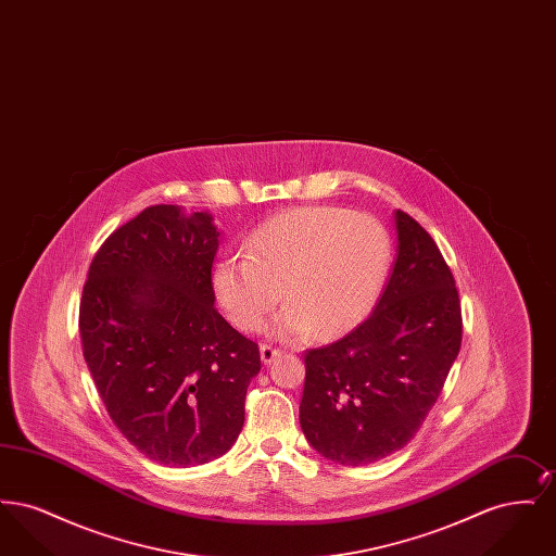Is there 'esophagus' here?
<instances>
[{
	"instance_id": "1",
	"label": "esophagus",
	"mask_w": 556,
	"mask_h": 556,
	"mask_svg": "<svg viewBox=\"0 0 556 556\" xmlns=\"http://www.w3.org/2000/svg\"><path fill=\"white\" fill-rule=\"evenodd\" d=\"M277 356H281V350L279 348H273L270 344L261 345V358L265 365H270Z\"/></svg>"
}]
</instances>
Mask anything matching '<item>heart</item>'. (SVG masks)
Masks as SVG:
<instances>
[{"label":"heart","instance_id":"1","mask_svg":"<svg viewBox=\"0 0 556 556\" xmlns=\"http://www.w3.org/2000/svg\"><path fill=\"white\" fill-rule=\"evenodd\" d=\"M392 239L365 212L304 206L281 212L245 243V256H227L214 268V291L233 325L256 331L277 302L288 306L268 333L300 338L315 329L329 338L367 317L383 290Z\"/></svg>","mask_w":556,"mask_h":556}]
</instances>
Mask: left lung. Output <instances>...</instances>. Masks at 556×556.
<instances>
[{
  "mask_svg": "<svg viewBox=\"0 0 556 556\" xmlns=\"http://www.w3.org/2000/svg\"><path fill=\"white\" fill-rule=\"evenodd\" d=\"M396 263L372 315L308 350L300 425L325 458L363 467L404 448L440 396L460 340V300L440 248L394 212Z\"/></svg>",
  "mask_w": 556,
  "mask_h": 556,
  "instance_id": "left-lung-1",
  "label": "left lung"
}]
</instances>
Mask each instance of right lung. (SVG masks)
I'll list each match as a JSON object with an SVG mask.
<instances>
[{
	"mask_svg": "<svg viewBox=\"0 0 556 556\" xmlns=\"http://www.w3.org/2000/svg\"><path fill=\"white\" fill-rule=\"evenodd\" d=\"M208 212L159 204L118 227L83 286L85 363L110 419L166 467L223 456L243 427L258 344L214 308Z\"/></svg>",
	"mask_w": 556,
	"mask_h": 556,
	"instance_id": "add662e5",
	"label": "right lung"
}]
</instances>
